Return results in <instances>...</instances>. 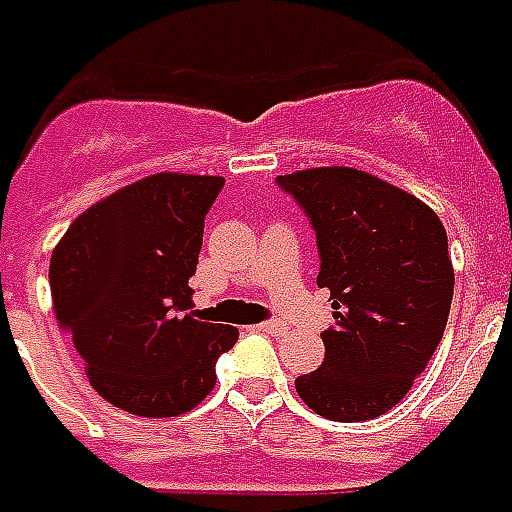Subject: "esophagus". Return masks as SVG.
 I'll return each instance as SVG.
<instances>
[{
  "label": "esophagus",
  "instance_id": "1",
  "mask_svg": "<svg viewBox=\"0 0 512 512\" xmlns=\"http://www.w3.org/2000/svg\"><path fill=\"white\" fill-rule=\"evenodd\" d=\"M259 327L264 330V333H272V335L285 333V322H280V320H267V322H261Z\"/></svg>",
  "mask_w": 512,
  "mask_h": 512
}]
</instances>
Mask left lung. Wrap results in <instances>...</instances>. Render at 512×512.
Masks as SVG:
<instances>
[{"label":"left lung","instance_id":"left-lung-1","mask_svg":"<svg viewBox=\"0 0 512 512\" xmlns=\"http://www.w3.org/2000/svg\"><path fill=\"white\" fill-rule=\"evenodd\" d=\"M277 185L312 224L317 285L335 309L325 362L296 378L298 396L327 420L378 418L402 402L447 327L455 272L444 224L415 195L349 166Z\"/></svg>","mask_w":512,"mask_h":512}]
</instances>
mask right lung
Listing matches in <instances>:
<instances>
[{"label": "right lung", "instance_id": "right-lung-1", "mask_svg": "<svg viewBox=\"0 0 512 512\" xmlns=\"http://www.w3.org/2000/svg\"><path fill=\"white\" fill-rule=\"evenodd\" d=\"M222 177L153 174L87 208L49 261L52 304L113 407L174 418L211 394L237 327L187 312L203 222Z\"/></svg>", "mask_w": 512, "mask_h": 512}]
</instances>
